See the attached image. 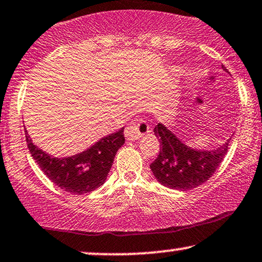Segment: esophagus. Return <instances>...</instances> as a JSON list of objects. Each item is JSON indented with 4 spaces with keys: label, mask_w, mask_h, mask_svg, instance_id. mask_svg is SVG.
Here are the masks:
<instances>
[{
    "label": "esophagus",
    "mask_w": 262,
    "mask_h": 262,
    "mask_svg": "<svg viewBox=\"0 0 262 262\" xmlns=\"http://www.w3.org/2000/svg\"><path fill=\"white\" fill-rule=\"evenodd\" d=\"M148 132H150V127H148L147 122L142 120V118H139V120L132 121L128 124V127L124 130V134L129 140H137V139H140L145 134H147Z\"/></svg>",
    "instance_id": "1"
}]
</instances>
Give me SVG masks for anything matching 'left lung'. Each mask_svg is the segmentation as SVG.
Segmentation results:
<instances>
[{"mask_svg":"<svg viewBox=\"0 0 262 262\" xmlns=\"http://www.w3.org/2000/svg\"><path fill=\"white\" fill-rule=\"evenodd\" d=\"M223 69L227 72L226 68ZM154 133L161 144L160 154L152 162V173L163 186L187 191L209 180L227 154L230 140L213 151L186 146L165 125L158 123Z\"/></svg>","mask_w":262,"mask_h":262,"instance_id":"1","label":"left lung"}]
</instances>
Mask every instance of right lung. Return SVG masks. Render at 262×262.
<instances>
[{"label": "right lung", "instance_id": "1", "mask_svg": "<svg viewBox=\"0 0 262 262\" xmlns=\"http://www.w3.org/2000/svg\"><path fill=\"white\" fill-rule=\"evenodd\" d=\"M123 130L124 128H121L100 139L88 150L65 158L53 157L39 150L26 130L25 137L30 154L49 180L64 191L82 194L97 190L105 183L115 156L124 144Z\"/></svg>", "mask_w": 262, "mask_h": 262}]
</instances>
